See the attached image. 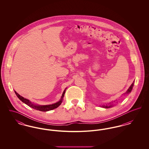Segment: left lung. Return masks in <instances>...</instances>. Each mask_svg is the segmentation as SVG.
<instances>
[{
  "mask_svg": "<svg viewBox=\"0 0 149 149\" xmlns=\"http://www.w3.org/2000/svg\"><path fill=\"white\" fill-rule=\"evenodd\" d=\"M134 83L131 85V86H130V88L128 89L127 91H126V92L125 93H124V94H129L131 92V91H132V88H133V86H134ZM110 104V103H109ZM112 105H107V104H106V105H102V107H103V108H110V107H112Z\"/></svg>",
  "mask_w": 149,
  "mask_h": 149,
  "instance_id": "8db88e82",
  "label": "left lung"
}]
</instances>
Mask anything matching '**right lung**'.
Wrapping results in <instances>:
<instances>
[{
	"label": "right lung",
	"instance_id": "add662e5",
	"mask_svg": "<svg viewBox=\"0 0 149 149\" xmlns=\"http://www.w3.org/2000/svg\"><path fill=\"white\" fill-rule=\"evenodd\" d=\"M65 91H66V89H65V90L64 91V92H63V94H62L61 99L58 102H57L55 103H54L52 104L45 105V106H41V105L35 104L32 103L31 101H29V99L24 98L23 97L21 96L19 94H18L15 91H14V92L15 93L16 95L17 96V97L20 99L22 102H23L24 103H25L27 106H29V107H31V108H33L35 109L38 110V111H42V112H46V111H51V110H52V109H54L56 108L61 104V103L63 102V98H64V94H65Z\"/></svg>",
	"mask_w": 149,
	"mask_h": 149
}]
</instances>
